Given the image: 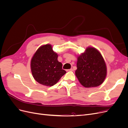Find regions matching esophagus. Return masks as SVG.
Returning <instances> with one entry per match:
<instances>
[{
	"mask_svg": "<svg viewBox=\"0 0 128 128\" xmlns=\"http://www.w3.org/2000/svg\"><path fill=\"white\" fill-rule=\"evenodd\" d=\"M74 70V69H72V68H71V69H68V70H67V71H73Z\"/></svg>",
	"mask_w": 128,
	"mask_h": 128,
	"instance_id": "34e87169",
	"label": "esophagus"
}]
</instances>
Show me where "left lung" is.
<instances>
[{"mask_svg":"<svg viewBox=\"0 0 128 128\" xmlns=\"http://www.w3.org/2000/svg\"><path fill=\"white\" fill-rule=\"evenodd\" d=\"M77 58L75 75L82 86L87 88L96 87L104 82L107 76V66L97 49L88 46Z\"/></svg>","mask_w":128,"mask_h":128,"instance_id":"obj_1","label":"left lung"}]
</instances>
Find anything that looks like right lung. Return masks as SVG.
<instances>
[{
  "label": "right lung",
  "instance_id": "obj_1",
  "mask_svg": "<svg viewBox=\"0 0 128 128\" xmlns=\"http://www.w3.org/2000/svg\"><path fill=\"white\" fill-rule=\"evenodd\" d=\"M58 58V54L53 51L51 44L43 45L37 49L31 60L30 68L32 76L38 83L44 86H53L66 73Z\"/></svg>",
  "mask_w": 128,
  "mask_h": 128
}]
</instances>
